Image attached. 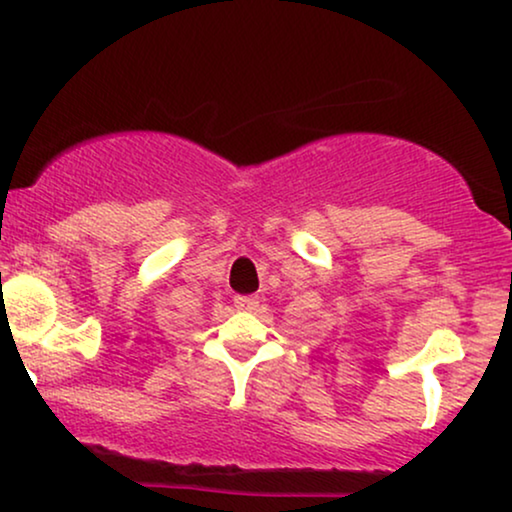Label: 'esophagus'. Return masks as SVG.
<instances>
[{
    "label": "esophagus",
    "mask_w": 512,
    "mask_h": 512,
    "mask_svg": "<svg viewBox=\"0 0 512 512\" xmlns=\"http://www.w3.org/2000/svg\"><path fill=\"white\" fill-rule=\"evenodd\" d=\"M233 303H235L237 310H244V312H251V310H256V307H258V300L254 296H235Z\"/></svg>",
    "instance_id": "esophagus-1"
}]
</instances>
